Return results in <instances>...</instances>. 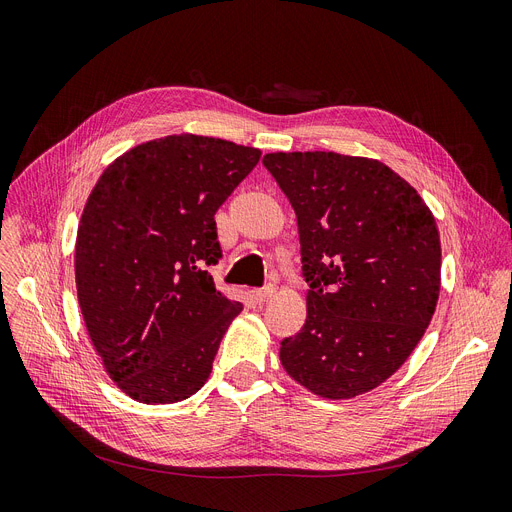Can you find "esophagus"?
Wrapping results in <instances>:
<instances>
[{
    "mask_svg": "<svg viewBox=\"0 0 512 512\" xmlns=\"http://www.w3.org/2000/svg\"><path fill=\"white\" fill-rule=\"evenodd\" d=\"M274 293H276V288L272 284H268V286L253 291V299H255V303H265V301H270L274 297Z\"/></svg>",
    "mask_w": 512,
    "mask_h": 512,
    "instance_id": "34e87169",
    "label": "esophagus"
}]
</instances>
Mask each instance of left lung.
Returning a JSON list of instances; mask_svg holds the SVG:
<instances>
[{"label": "left lung", "instance_id": "left-lung-1", "mask_svg": "<svg viewBox=\"0 0 512 512\" xmlns=\"http://www.w3.org/2000/svg\"><path fill=\"white\" fill-rule=\"evenodd\" d=\"M263 165L297 215L307 318L280 343L293 381L351 399L402 366L435 314L441 244L420 194L385 163L272 152Z\"/></svg>", "mask_w": 512, "mask_h": 512}]
</instances>
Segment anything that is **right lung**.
Returning a JSON list of instances; mask_svg holds the SVG:
<instances>
[{
	"label": "right lung",
	"mask_w": 512,
	"mask_h": 512,
	"mask_svg": "<svg viewBox=\"0 0 512 512\" xmlns=\"http://www.w3.org/2000/svg\"><path fill=\"white\" fill-rule=\"evenodd\" d=\"M228 140L165 136L110 163L87 198L75 282L87 335L115 385L142 404L201 389L242 311L215 291V213L259 163Z\"/></svg>",
	"instance_id": "obj_1"
}]
</instances>
